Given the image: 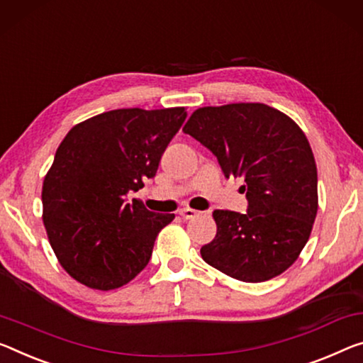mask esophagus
Returning a JSON list of instances; mask_svg holds the SVG:
<instances>
[{
  "label": "esophagus",
  "instance_id": "esophagus-1",
  "mask_svg": "<svg viewBox=\"0 0 363 363\" xmlns=\"http://www.w3.org/2000/svg\"><path fill=\"white\" fill-rule=\"evenodd\" d=\"M201 213L196 209H191V208H182L180 209V216L183 217V219H194V217L199 216Z\"/></svg>",
  "mask_w": 363,
  "mask_h": 363
}]
</instances>
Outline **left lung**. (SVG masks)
Instances as JSON below:
<instances>
[{
    "mask_svg": "<svg viewBox=\"0 0 363 363\" xmlns=\"http://www.w3.org/2000/svg\"><path fill=\"white\" fill-rule=\"evenodd\" d=\"M186 135L208 147L224 175L242 177L248 211L216 209L217 233L201 248L206 263L243 282H264L297 261L318 211V175L300 126L266 104L193 111Z\"/></svg>",
    "mask_w": 363,
    "mask_h": 363,
    "instance_id": "1",
    "label": "left lung"
}]
</instances>
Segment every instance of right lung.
Segmentation results:
<instances>
[{"label":"right lung","mask_w":363,"mask_h":363,"mask_svg":"<svg viewBox=\"0 0 363 363\" xmlns=\"http://www.w3.org/2000/svg\"><path fill=\"white\" fill-rule=\"evenodd\" d=\"M186 118L185 107L118 108L72 126L42 188L43 225L68 274L113 291L147 266L157 233L175 214H155L126 194L155 177Z\"/></svg>","instance_id":"obj_1"}]
</instances>
